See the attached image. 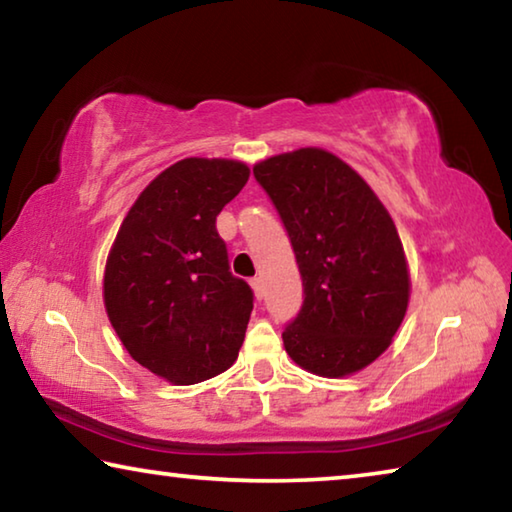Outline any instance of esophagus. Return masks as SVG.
I'll return each mask as SVG.
<instances>
[{"instance_id":"esophagus-1","label":"esophagus","mask_w":512,"mask_h":512,"mask_svg":"<svg viewBox=\"0 0 512 512\" xmlns=\"http://www.w3.org/2000/svg\"><path fill=\"white\" fill-rule=\"evenodd\" d=\"M250 287H253L257 300L264 298V282H262V277H253V280H250Z\"/></svg>"}]
</instances>
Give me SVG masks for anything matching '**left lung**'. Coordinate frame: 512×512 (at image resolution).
<instances>
[{"label": "left lung", "mask_w": 512, "mask_h": 512, "mask_svg": "<svg viewBox=\"0 0 512 512\" xmlns=\"http://www.w3.org/2000/svg\"><path fill=\"white\" fill-rule=\"evenodd\" d=\"M287 228L305 300L284 327L289 357L320 377L366 368L391 345L409 305L400 235L357 171L323 149L253 167Z\"/></svg>", "instance_id": "1"}]
</instances>
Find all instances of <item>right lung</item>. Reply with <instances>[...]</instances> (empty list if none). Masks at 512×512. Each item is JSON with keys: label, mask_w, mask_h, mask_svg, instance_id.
Segmentation results:
<instances>
[{"label": "right lung", "mask_w": 512, "mask_h": 512, "mask_svg": "<svg viewBox=\"0 0 512 512\" xmlns=\"http://www.w3.org/2000/svg\"><path fill=\"white\" fill-rule=\"evenodd\" d=\"M235 160L187 158L128 210L110 248L103 302L128 354L178 386L237 361L253 289L230 273L216 216L248 183Z\"/></svg>", "instance_id": "right-lung-1"}]
</instances>
